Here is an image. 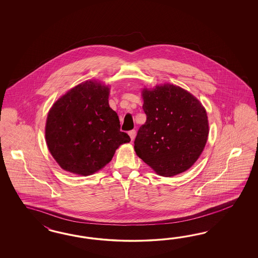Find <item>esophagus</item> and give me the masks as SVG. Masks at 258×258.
Wrapping results in <instances>:
<instances>
[{
  "label": "esophagus",
  "instance_id": "obj_1",
  "mask_svg": "<svg viewBox=\"0 0 258 258\" xmlns=\"http://www.w3.org/2000/svg\"><path fill=\"white\" fill-rule=\"evenodd\" d=\"M128 135H130V137H131V139L132 141L134 140V138H135V136H136V131H131V132H128Z\"/></svg>",
  "mask_w": 258,
  "mask_h": 258
}]
</instances>
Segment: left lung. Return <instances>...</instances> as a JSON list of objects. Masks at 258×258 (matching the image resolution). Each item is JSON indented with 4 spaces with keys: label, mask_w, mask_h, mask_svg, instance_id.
Returning <instances> with one entry per match:
<instances>
[{
    "label": "left lung",
    "mask_w": 258,
    "mask_h": 258,
    "mask_svg": "<svg viewBox=\"0 0 258 258\" xmlns=\"http://www.w3.org/2000/svg\"><path fill=\"white\" fill-rule=\"evenodd\" d=\"M142 95L147 121L134 141L136 154L160 176L186 171L207 142L206 110L194 95L171 84L144 89Z\"/></svg>",
    "instance_id": "1"
}]
</instances>
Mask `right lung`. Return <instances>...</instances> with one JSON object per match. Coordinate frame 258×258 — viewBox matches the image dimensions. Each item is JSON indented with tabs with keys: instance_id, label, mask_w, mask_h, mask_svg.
Masks as SVG:
<instances>
[{
	"instance_id": "add662e5",
	"label": "right lung",
	"mask_w": 258,
	"mask_h": 258,
	"mask_svg": "<svg viewBox=\"0 0 258 258\" xmlns=\"http://www.w3.org/2000/svg\"><path fill=\"white\" fill-rule=\"evenodd\" d=\"M109 94V87L90 80L71 89L50 109L47 147L64 170L92 175L109 164L120 145L131 141L120 131Z\"/></svg>"
}]
</instances>
